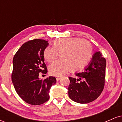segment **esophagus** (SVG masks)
Listing matches in <instances>:
<instances>
[{
  "label": "esophagus",
  "mask_w": 122,
  "mask_h": 122,
  "mask_svg": "<svg viewBox=\"0 0 122 122\" xmlns=\"http://www.w3.org/2000/svg\"><path fill=\"white\" fill-rule=\"evenodd\" d=\"M56 77L57 81H59L61 79V76H56Z\"/></svg>",
  "instance_id": "esophagus-1"
}]
</instances>
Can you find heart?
Instances as JSON below:
<instances>
[{
    "mask_svg": "<svg viewBox=\"0 0 122 122\" xmlns=\"http://www.w3.org/2000/svg\"><path fill=\"white\" fill-rule=\"evenodd\" d=\"M93 54L91 43L87 40L77 38L56 39L53 47H47L43 51V57L49 63L58 57L61 59L49 66L51 75L62 76L69 70L71 72L82 71L90 62Z\"/></svg>",
    "mask_w": 122,
    "mask_h": 122,
    "instance_id": "1",
    "label": "heart"
}]
</instances>
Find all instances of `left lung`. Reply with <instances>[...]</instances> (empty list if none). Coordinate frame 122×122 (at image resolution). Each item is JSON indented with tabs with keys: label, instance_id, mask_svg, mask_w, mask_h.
<instances>
[{
	"label": "left lung",
	"instance_id": "obj_1",
	"mask_svg": "<svg viewBox=\"0 0 122 122\" xmlns=\"http://www.w3.org/2000/svg\"><path fill=\"white\" fill-rule=\"evenodd\" d=\"M106 67V60L100 51L95 53L84 72L75 74L78 79L69 77L68 90L70 99L81 104L90 103L97 99L104 88ZM79 81L80 82H78Z\"/></svg>",
	"mask_w": 122,
	"mask_h": 122
}]
</instances>
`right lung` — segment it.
<instances>
[{
  "label": "right lung",
  "mask_w": 122,
  "mask_h": 122,
  "mask_svg": "<svg viewBox=\"0 0 122 122\" xmlns=\"http://www.w3.org/2000/svg\"><path fill=\"white\" fill-rule=\"evenodd\" d=\"M47 41L33 40L22 45L13 58L12 82L22 100L31 105H40L49 99V91L56 82L55 77L45 80L39 78V73H46L43 51Z\"/></svg>",
  "instance_id": "1"
}]
</instances>
